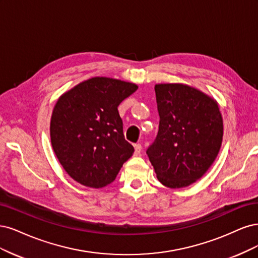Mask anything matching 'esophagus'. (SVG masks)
Returning <instances> with one entry per match:
<instances>
[{
  "label": "esophagus",
  "mask_w": 258,
  "mask_h": 258,
  "mask_svg": "<svg viewBox=\"0 0 258 258\" xmlns=\"http://www.w3.org/2000/svg\"><path fill=\"white\" fill-rule=\"evenodd\" d=\"M141 150H143V146H141L140 144H136V145H135V154H136V155L140 154Z\"/></svg>",
  "instance_id": "1"
}]
</instances>
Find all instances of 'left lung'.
<instances>
[{
    "label": "left lung",
    "mask_w": 258,
    "mask_h": 258,
    "mask_svg": "<svg viewBox=\"0 0 258 258\" xmlns=\"http://www.w3.org/2000/svg\"><path fill=\"white\" fill-rule=\"evenodd\" d=\"M159 132L147 149L157 179L185 187L209 169L222 145L223 120L217 102L185 85L154 87Z\"/></svg>",
    "instance_id": "1"
}]
</instances>
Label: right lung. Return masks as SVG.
<instances>
[{"instance_id": "obj_1", "label": "right lung", "mask_w": 258, "mask_h": 258, "mask_svg": "<svg viewBox=\"0 0 258 258\" xmlns=\"http://www.w3.org/2000/svg\"><path fill=\"white\" fill-rule=\"evenodd\" d=\"M137 88L95 77L56 102L50 123L52 148L65 171L80 184L94 188L110 184L134 152L124 138L118 106Z\"/></svg>"}]
</instances>
